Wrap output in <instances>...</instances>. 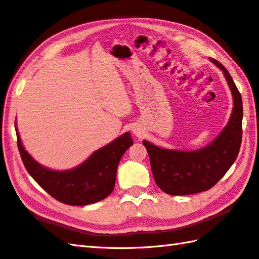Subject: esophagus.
Returning <instances> with one entry per match:
<instances>
[{
	"instance_id": "1",
	"label": "esophagus",
	"mask_w": 259,
	"mask_h": 259,
	"mask_svg": "<svg viewBox=\"0 0 259 259\" xmlns=\"http://www.w3.org/2000/svg\"><path fill=\"white\" fill-rule=\"evenodd\" d=\"M133 133H134V135L137 136V137H141L142 134H144V131H142V130L139 128V126H135V128L133 129Z\"/></svg>"
}]
</instances>
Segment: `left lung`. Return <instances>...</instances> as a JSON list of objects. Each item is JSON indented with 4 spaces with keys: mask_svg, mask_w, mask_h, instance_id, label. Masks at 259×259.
I'll return each mask as SVG.
<instances>
[{
    "mask_svg": "<svg viewBox=\"0 0 259 259\" xmlns=\"http://www.w3.org/2000/svg\"><path fill=\"white\" fill-rule=\"evenodd\" d=\"M223 71L233 96L227 124L210 144L196 150L166 149L144 140L156 184L168 195H192L210 189L226 174L238 156L241 144L243 101L227 69L209 59Z\"/></svg>",
    "mask_w": 259,
    "mask_h": 259,
    "instance_id": "1",
    "label": "left lung"
}]
</instances>
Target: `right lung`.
I'll use <instances>...</instances> for the list:
<instances>
[{
    "mask_svg": "<svg viewBox=\"0 0 259 259\" xmlns=\"http://www.w3.org/2000/svg\"><path fill=\"white\" fill-rule=\"evenodd\" d=\"M18 147L22 160L31 177L57 200L70 206L91 205L111 194L118 164L123 153L134 145L130 133L96 150L79 166L54 170L38 163L22 144L15 120Z\"/></svg>",
    "mask_w": 259,
    "mask_h": 259,
    "instance_id": "right-lung-1",
    "label": "right lung"
}]
</instances>
